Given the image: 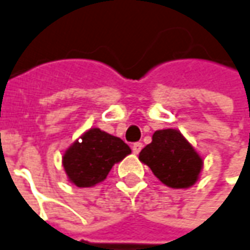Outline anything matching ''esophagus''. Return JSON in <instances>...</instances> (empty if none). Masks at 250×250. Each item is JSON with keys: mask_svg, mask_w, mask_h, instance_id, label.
<instances>
[{"mask_svg": "<svg viewBox=\"0 0 250 250\" xmlns=\"http://www.w3.org/2000/svg\"><path fill=\"white\" fill-rule=\"evenodd\" d=\"M131 147H132V153H134V154H138V153H139V151L142 150L143 145L141 142H137V143H134V145H132Z\"/></svg>", "mask_w": 250, "mask_h": 250, "instance_id": "34e87169", "label": "esophagus"}]
</instances>
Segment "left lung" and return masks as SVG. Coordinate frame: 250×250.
Returning <instances> with one entry per match:
<instances>
[{
	"mask_svg": "<svg viewBox=\"0 0 250 250\" xmlns=\"http://www.w3.org/2000/svg\"><path fill=\"white\" fill-rule=\"evenodd\" d=\"M139 161L146 164L162 184L174 189L193 186L203 169V158L174 128L155 131L151 143L141 150Z\"/></svg>",
	"mask_w": 250,
	"mask_h": 250,
	"instance_id": "left-lung-1",
	"label": "left lung"
}]
</instances>
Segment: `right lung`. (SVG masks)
<instances>
[{
  "label": "right lung",
  "mask_w": 250,
  "mask_h": 250,
  "mask_svg": "<svg viewBox=\"0 0 250 250\" xmlns=\"http://www.w3.org/2000/svg\"><path fill=\"white\" fill-rule=\"evenodd\" d=\"M62 157L67 179L80 188H89L107 179L115 164L131 153L128 145L100 128L85 131Z\"/></svg>",
  "instance_id": "right-lung-1"
}]
</instances>
